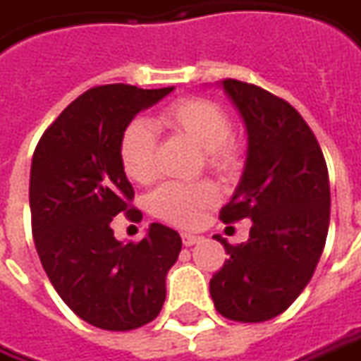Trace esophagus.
Returning <instances> with one entry per match:
<instances>
[{
    "instance_id": "obj_1",
    "label": "esophagus",
    "mask_w": 361,
    "mask_h": 361,
    "mask_svg": "<svg viewBox=\"0 0 361 361\" xmlns=\"http://www.w3.org/2000/svg\"><path fill=\"white\" fill-rule=\"evenodd\" d=\"M202 238L200 235H193V233H181V242L185 247H190V245H195V243L200 242Z\"/></svg>"
}]
</instances>
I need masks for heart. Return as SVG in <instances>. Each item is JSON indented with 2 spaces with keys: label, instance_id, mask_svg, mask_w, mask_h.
Returning <instances> with one entry per match:
<instances>
[{
  "label": "heart",
  "instance_id": "1",
  "mask_svg": "<svg viewBox=\"0 0 361 361\" xmlns=\"http://www.w3.org/2000/svg\"><path fill=\"white\" fill-rule=\"evenodd\" d=\"M164 130L188 137L204 149L205 164L224 176H233L243 164L242 145L230 135L231 123L221 107L205 97H180L157 116ZM157 133L143 121L133 119L119 137V164L131 181L149 183L157 176ZM219 192L212 181L181 183L168 181L149 195L147 207L156 218L173 226H195L205 209L218 204Z\"/></svg>",
  "mask_w": 361,
  "mask_h": 361
}]
</instances>
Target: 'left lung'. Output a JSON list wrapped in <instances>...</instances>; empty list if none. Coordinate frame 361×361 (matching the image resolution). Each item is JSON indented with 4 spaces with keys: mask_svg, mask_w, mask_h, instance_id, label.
<instances>
[{
    "mask_svg": "<svg viewBox=\"0 0 361 361\" xmlns=\"http://www.w3.org/2000/svg\"><path fill=\"white\" fill-rule=\"evenodd\" d=\"M247 130L242 181L219 219H252L250 240L221 238L224 267L209 280L219 314L257 324L280 316L316 271L329 228L328 166L314 131L286 99L254 83L221 81Z\"/></svg>",
    "mask_w": 361,
    "mask_h": 361,
    "instance_id": "1",
    "label": "left lung"
}]
</instances>
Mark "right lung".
Returning a JSON list of instances; mask_svg holds the SVG:
<instances>
[{"label": "right lung", "instance_id": "1", "mask_svg": "<svg viewBox=\"0 0 361 361\" xmlns=\"http://www.w3.org/2000/svg\"><path fill=\"white\" fill-rule=\"evenodd\" d=\"M173 87L97 85L73 99L44 131L32 159L30 207L35 250L59 298L83 322L109 331L142 328L166 302V276L180 233L152 224L137 243L114 238L111 219L131 207L119 164L121 131Z\"/></svg>", "mask_w": 361, "mask_h": 361}]
</instances>
